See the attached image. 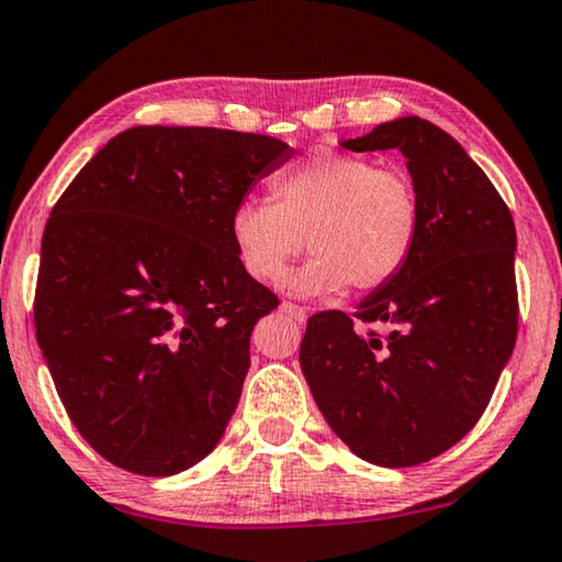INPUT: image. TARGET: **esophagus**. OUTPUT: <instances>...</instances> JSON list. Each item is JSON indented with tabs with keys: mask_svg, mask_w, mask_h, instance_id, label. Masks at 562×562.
I'll use <instances>...</instances> for the list:
<instances>
[{
	"mask_svg": "<svg viewBox=\"0 0 562 562\" xmlns=\"http://www.w3.org/2000/svg\"><path fill=\"white\" fill-rule=\"evenodd\" d=\"M280 310L288 317H292V321L295 323H305V317H307V313H305V307H300V305H295V303H280Z\"/></svg>",
	"mask_w": 562,
	"mask_h": 562,
	"instance_id": "1",
	"label": "esophagus"
}]
</instances>
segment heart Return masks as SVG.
I'll list each match as a JSON object with an SVG mask.
<instances>
[{
  "mask_svg": "<svg viewBox=\"0 0 562 562\" xmlns=\"http://www.w3.org/2000/svg\"><path fill=\"white\" fill-rule=\"evenodd\" d=\"M270 201H239L229 216L237 257L255 280H280L307 245L313 257L284 280L300 297L379 290L412 257L422 212L404 173L356 154L315 150L270 181Z\"/></svg>",
  "mask_w": 562,
  "mask_h": 562,
  "instance_id": "heart-1",
  "label": "heart"
}]
</instances>
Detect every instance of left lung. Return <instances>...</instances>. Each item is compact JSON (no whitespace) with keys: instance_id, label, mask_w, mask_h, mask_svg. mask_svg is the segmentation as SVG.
<instances>
[{"instance_id":"left-lung-1","label":"left lung","mask_w":562,"mask_h":562,"mask_svg":"<svg viewBox=\"0 0 562 562\" xmlns=\"http://www.w3.org/2000/svg\"><path fill=\"white\" fill-rule=\"evenodd\" d=\"M342 148L401 150L422 224L404 270L356 315L310 317L300 368L356 457L416 467L472 431L513 356L515 222L467 150L418 115L375 125ZM373 324L384 333L368 331Z\"/></svg>"}]
</instances>
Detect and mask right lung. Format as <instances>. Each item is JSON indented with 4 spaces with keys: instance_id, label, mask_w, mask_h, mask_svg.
I'll return each mask as SVG.
<instances>
[{
    "instance_id": "add662e5",
    "label": "right lung",
    "mask_w": 562,
    "mask_h": 562,
    "mask_svg": "<svg viewBox=\"0 0 562 562\" xmlns=\"http://www.w3.org/2000/svg\"><path fill=\"white\" fill-rule=\"evenodd\" d=\"M295 156L259 133L136 125L82 166L42 234L35 330L75 429L108 462L171 476L227 429L249 335L278 297L229 216Z\"/></svg>"
}]
</instances>
